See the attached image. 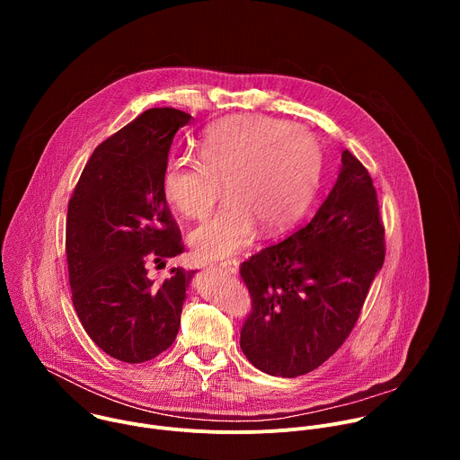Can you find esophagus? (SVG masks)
Wrapping results in <instances>:
<instances>
[{
  "mask_svg": "<svg viewBox=\"0 0 460 460\" xmlns=\"http://www.w3.org/2000/svg\"><path fill=\"white\" fill-rule=\"evenodd\" d=\"M222 271L234 277V275H238V264H236V261H224Z\"/></svg>",
  "mask_w": 460,
  "mask_h": 460,
  "instance_id": "esophagus-1",
  "label": "esophagus"
}]
</instances>
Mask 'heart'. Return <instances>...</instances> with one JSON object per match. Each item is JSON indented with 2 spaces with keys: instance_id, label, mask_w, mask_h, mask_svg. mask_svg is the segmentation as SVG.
<instances>
[{
  "instance_id": "heart-1",
  "label": "heart",
  "mask_w": 460,
  "mask_h": 460,
  "mask_svg": "<svg viewBox=\"0 0 460 460\" xmlns=\"http://www.w3.org/2000/svg\"><path fill=\"white\" fill-rule=\"evenodd\" d=\"M320 169L322 151L307 128L234 114L206 130L199 162L189 156L165 162L160 190L178 215L200 220L224 185L227 204L189 234V243L202 260H226L254 240L256 227L275 236L293 226L313 199Z\"/></svg>"
}]
</instances>
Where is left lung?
<instances>
[{
	"mask_svg": "<svg viewBox=\"0 0 460 460\" xmlns=\"http://www.w3.org/2000/svg\"><path fill=\"white\" fill-rule=\"evenodd\" d=\"M384 251L373 180L344 151L337 181L313 220L240 268L252 300L240 333L247 360L284 378L323 364L355 327Z\"/></svg>",
	"mask_w": 460,
	"mask_h": 460,
	"instance_id": "left-lung-1",
	"label": "left lung"
}]
</instances>
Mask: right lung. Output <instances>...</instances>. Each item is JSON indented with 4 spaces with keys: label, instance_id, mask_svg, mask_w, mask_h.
I'll use <instances>...</instances> for the list:
<instances>
[{
    "label": "right lung",
    "instance_id": "right-lung-1",
    "mask_svg": "<svg viewBox=\"0 0 460 460\" xmlns=\"http://www.w3.org/2000/svg\"><path fill=\"white\" fill-rule=\"evenodd\" d=\"M190 119L172 107L140 114L94 149L69 202L73 304L93 342L121 362L151 360L174 342L196 273L171 268L162 284L147 277L149 261L183 252L160 176L176 130Z\"/></svg>",
    "mask_w": 460,
    "mask_h": 460
}]
</instances>
